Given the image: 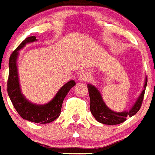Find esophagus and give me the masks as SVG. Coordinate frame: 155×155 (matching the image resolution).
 Returning <instances> with one entry per match:
<instances>
[{"mask_svg": "<svg viewBox=\"0 0 155 155\" xmlns=\"http://www.w3.org/2000/svg\"><path fill=\"white\" fill-rule=\"evenodd\" d=\"M90 75L88 74L86 72H84V73L81 74H80V80L84 81H87L89 80Z\"/></svg>", "mask_w": 155, "mask_h": 155, "instance_id": "34e87169", "label": "esophagus"}]
</instances>
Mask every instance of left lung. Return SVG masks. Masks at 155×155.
<instances>
[{
  "instance_id": "1",
  "label": "left lung",
  "mask_w": 155,
  "mask_h": 155,
  "mask_svg": "<svg viewBox=\"0 0 155 155\" xmlns=\"http://www.w3.org/2000/svg\"><path fill=\"white\" fill-rule=\"evenodd\" d=\"M148 79L146 78L145 84V89L143 90L141 95L138 97L137 101L135 102V105L133 106L130 111L123 112V113H116L112 111L108 108L104 104L101 97V94L97 90L95 87L91 84L87 85L88 91H89L90 99H91V105H90V110L91 113L94 116L96 119L99 123H103L106 125H117L123 123L126 120L127 116L132 117V116L138 113L140 110L142 104L143 99L145 96V88H146Z\"/></svg>"
}]
</instances>
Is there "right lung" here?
Returning a JSON list of instances; mask_svg holds the SVG:
<instances>
[{
    "label": "right lung",
    "mask_w": 155,
    "mask_h": 155,
    "mask_svg": "<svg viewBox=\"0 0 155 155\" xmlns=\"http://www.w3.org/2000/svg\"><path fill=\"white\" fill-rule=\"evenodd\" d=\"M36 40V36L26 38L10 54L9 58V76L7 79V93L14 108L23 119L36 123H51L61 114V106L64 97L71 88L75 85L74 81H70L58 91L51 101L45 105L38 106L27 101L21 94L19 84L17 68V58L18 51L28 42Z\"/></svg>",
    "instance_id": "obj_1"
}]
</instances>
